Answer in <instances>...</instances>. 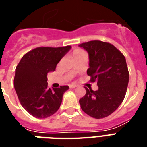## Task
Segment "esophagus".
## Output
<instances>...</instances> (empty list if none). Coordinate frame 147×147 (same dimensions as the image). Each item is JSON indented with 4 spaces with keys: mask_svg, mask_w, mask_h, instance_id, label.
<instances>
[{
    "mask_svg": "<svg viewBox=\"0 0 147 147\" xmlns=\"http://www.w3.org/2000/svg\"><path fill=\"white\" fill-rule=\"evenodd\" d=\"M68 86L70 87V88H76V85H75V84H69L68 85Z\"/></svg>",
    "mask_w": 147,
    "mask_h": 147,
    "instance_id": "1",
    "label": "esophagus"
}]
</instances>
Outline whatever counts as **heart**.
I'll list each match as a JSON object with an SVG mask.
<instances>
[{
	"instance_id": "obj_1",
	"label": "heart",
	"mask_w": 147,
	"mask_h": 147,
	"mask_svg": "<svg viewBox=\"0 0 147 147\" xmlns=\"http://www.w3.org/2000/svg\"><path fill=\"white\" fill-rule=\"evenodd\" d=\"M82 52L83 51V50H81V49H76V50L73 52V55L77 54V53H82Z\"/></svg>"
}]
</instances>
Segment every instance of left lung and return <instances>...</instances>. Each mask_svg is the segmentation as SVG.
Here are the masks:
<instances>
[{
	"mask_svg": "<svg viewBox=\"0 0 147 147\" xmlns=\"http://www.w3.org/2000/svg\"><path fill=\"white\" fill-rule=\"evenodd\" d=\"M79 46L89 54L87 75L91 83H97L98 90L86 89L80 99L81 109L90 117L101 119L113 113L124 99L129 72L126 59L113 45L98 40L90 41Z\"/></svg>",
	"mask_w": 147,
	"mask_h": 147,
	"instance_id": "8db88e82",
	"label": "left lung"
}]
</instances>
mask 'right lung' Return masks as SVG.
Returning a JSON list of instances; mask_svg holds the SVG:
<instances>
[{"mask_svg":"<svg viewBox=\"0 0 147 147\" xmlns=\"http://www.w3.org/2000/svg\"><path fill=\"white\" fill-rule=\"evenodd\" d=\"M71 45L38 47L21 58L16 68L14 87L21 105L36 118H46L61 106L63 94L68 86L49 88L47 74L56 69Z\"/></svg>","mask_w":147,"mask_h":147,"instance_id":"1","label":"right lung"}]
</instances>
